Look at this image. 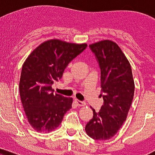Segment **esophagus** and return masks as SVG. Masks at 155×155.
Masks as SVG:
<instances>
[{"label": "esophagus", "instance_id": "34e87169", "mask_svg": "<svg viewBox=\"0 0 155 155\" xmlns=\"http://www.w3.org/2000/svg\"><path fill=\"white\" fill-rule=\"evenodd\" d=\"M74 101H75V103H76V104H77L78 106L82 107V106H84V105H85V103H84V102H82V101L78 100V99H75Z\"/></svg>", "mask_w": 155, "mask_h": 155}]
</instances>
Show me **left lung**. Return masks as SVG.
Listing matches in <instances>:
<instances>
[{"label":"left lung","instance_id":"left-lung-1","mask_svg":"<svg viewBox=\"0 0 155 155\" xmlns=\"http://www.w3.org/2000/svg\"><path fill=\"white\" fill-rule=\"evenodd\" d=\"M101 70L99 112L93 109V118L85 126L87 135L94 140L112 138L127 119L132 103L135 84L130 62L116 42L103 40L89 45Z\"/></svg>","mask_w":155,"mask_h":155}]
</instances>
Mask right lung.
Listing matches in <instances>:
<instances>
[{
  "instance_id": "right-lung-1",
  "label": "right lung",
  "mask_w": 155,
  "mask_h": 155,
  "mask_svg": "<svg viewBox=\"0 0 155 155\" xmlns=\"http://www.w3.org/2000/svg\"><path fill=\"white\" fill-rule=\"evenodd\" d=\"M86 47V43L48 40L25 60L19 80V94L26 117L37 131L55 130L71 108L72 98L54 94L51 85L62 77L69 63Z\"/></svg>"
}]
</instances>
